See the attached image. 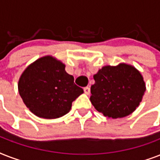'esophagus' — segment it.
Masks as SVG:
<instances>
[{"label":"esophagus","mask_w":160,"mask_h":160,"mask_svg":"<svg viewBox=\"0 0 160 160\" xmlns=\"http://www.w3.org/2000/svg\"><path fill=\"white\" fill-rule=\"evenodd\" d=\"M84 92L86 95H90V87H85L84 88Z\"/></svg>","instance_id":"obj_1"}]
</instances>
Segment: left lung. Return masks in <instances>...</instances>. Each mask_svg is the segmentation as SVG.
Here are the masks:
<instances>
[{
    "label": "left lung",
    "instance_id": "8db88e82",
    "mask_svg": "<svg viewBox=\"0 0 160 160\" xmlns=\"http://www.w3.org/2000/svg\"><path fill=\"white\" fill-rule=\"evenodd\" d=\"M94 80L90 101L97 111L112 119L133 113L146 90L140 72L124 63L116 66L105 65L94 75Z\"/></svg>",
    "mask_w": 160,
    "mask_h": 160
}]
</instances>
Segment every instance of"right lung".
<instances>
[{
	"label": "right lung",
	"instance_id": "obj_1",
	"mask_svg": "<svg viewBox=\"0 0 160 160\" xmlns=\"http://www.w3.org/2000/svg\"><path fill=\"white\" fill-rule=\"evenodd\" d=\"M65 68L61 61L46 55L21 74L19 94L35 115L44 119L60 118L70 111L73 101L84 93Z\"/></svg>",
	"mask_w": 160,
	"mask_h": 160
}]
</instances>
